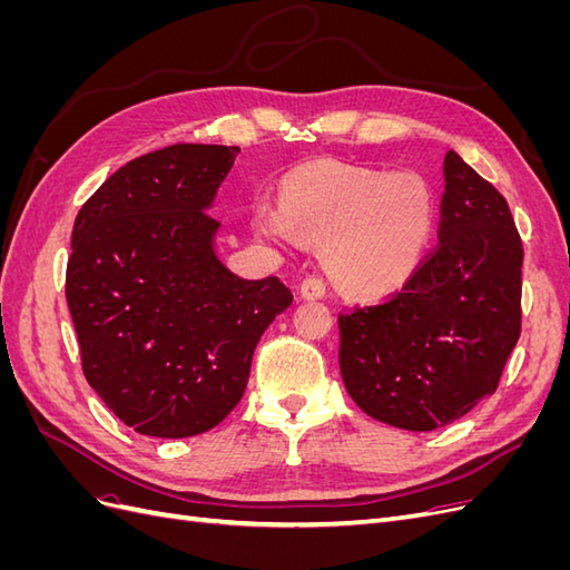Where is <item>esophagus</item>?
Returning <instances> with one entry per match:
<instances>
[{"instance_id": "esophagus-1", "label": "esophagus", "mask_w": 570, "mask_h": 570, "mask_svg": "<svg viewBox=\"0 0 570 570\" xmlns=\"http://www.w3.org/2000/svg\"><path fill=\"white\" fill-rule=\"evenodd\" d=\"M299 295L304 299H321L325 295L323 278H318V275H308V278H304L299 285Z\"/></svg>"}]
</instances>
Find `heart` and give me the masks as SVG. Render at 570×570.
<instances>
[{
  "label": "heart",
  "instance_id": "1",
  "mask_svg": "<svg viewBox=\"0 0 570 570\" xmlns=\"http://www.w3.org/2000/svg\"><path fill=\"white\" fill-rule=\"evenodd\" d=\"M256 230L271 243H321V264L344 295L385 297L421 266L438 226V197L416 170L308 161L283 178V204L258 202Z\"/></svg>",
  "mask_w": 570,
  "mask_h": 570
}]
</instances>
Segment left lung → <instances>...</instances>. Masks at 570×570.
I'll return each mask as SVG.
<instances>
[{
    "instance_id": "obj_1",
    "label": "left lung",
    "mask_w": 570,
    "mask_h": 570,
    "mask_svg": "<svg viewBox=\"0 0 570 570\" xmlns=\"http://www.w3.org/2000/svg\"><path fill=\"white\" fill-rule=\"evenodd\" d=\"M438 237L400 292L337 318L352 400L416 433L494 394L521 335V235L507 199L454 149L444 154Z\"/></svg>"
}]
</instances>
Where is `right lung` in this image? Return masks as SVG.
<instances>
[{
    "label": "right lung",
    "mask_w": 570,
    "mask_h": 570,
    "mask_svg": "<svg viewBox=\"0 0 570 570\" xmlns=\"http://www.w3.org/2000/svg\"><path fill=\"white\" fill-rule=\"evenodd\" d=\"M239 147L170 145L120 166L76 216L66 302L82 373L140 435L193 438L243 400L292 292L216 254L212 209Z\"/></svg>",
    "instance_id": "right-lung-1"
}]
</instances>
